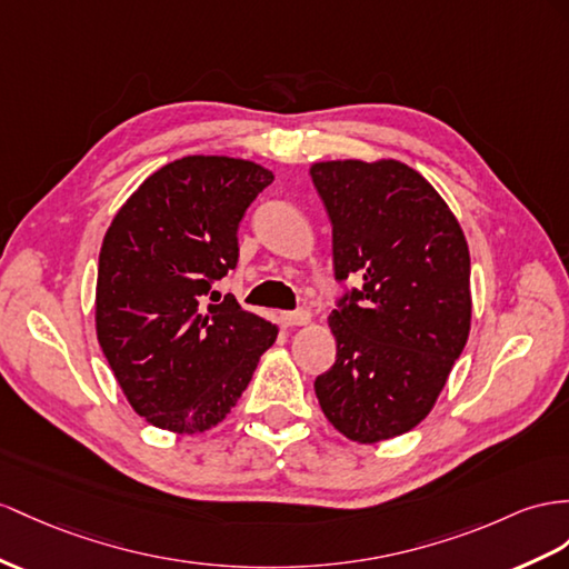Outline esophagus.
Wrapping results in <instances>:
<instances>
[{
  "instance_id": "34e87169",
  "label": "esophagus",
  "mask_w": 569,
  "mask_h": 569,
  "mask_svg": "<svg viewBox=\"0 0 569 569\" xmlns=\"http://www.w3.org/2000/svg\"><path fill=\"white\" fill-rule=\"evenodd\" d=\"M281 322L286 327H302L310 322V312L308 310H293V312H281Z\"/></svg>"
}]
</instances>
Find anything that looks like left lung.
<instances>
[{
  "label": "left lung",
  "mask_w": 569,
  "mask_h": 569,
  "mask_svg": "<svg viewBox=\"0 0 569 569\" xmlns=\"http://www.w3.org/2000/svg\"><path fill=\"white\" fill-rule=\"evenodd\" d=\"M333 279H358L329 315L337 360L315 380L329 423L372 445L416 428L471 327V259L442 197L399 160L315 163Z\"/></svg>",
  "instance_id": "1"
}]
</instances>
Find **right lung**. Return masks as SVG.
<instances>
[{"label": "right lung", "instance_id": "1", "mask_svg": "<svg viewBox=\"0 0 569 569\" xmlns=\"http://www.w3.org/2000/svg\"><path fill=\"white\" fill-rule=\"evenodd\" d=\"M273 174L226 156L156 170L112 218L98 259L96 329L149 423L203 432L250 385L276 327L213 283L238 264V226Z\"/></svg>", "mask_w": 569, "mask_h": 569}]
</instances>
